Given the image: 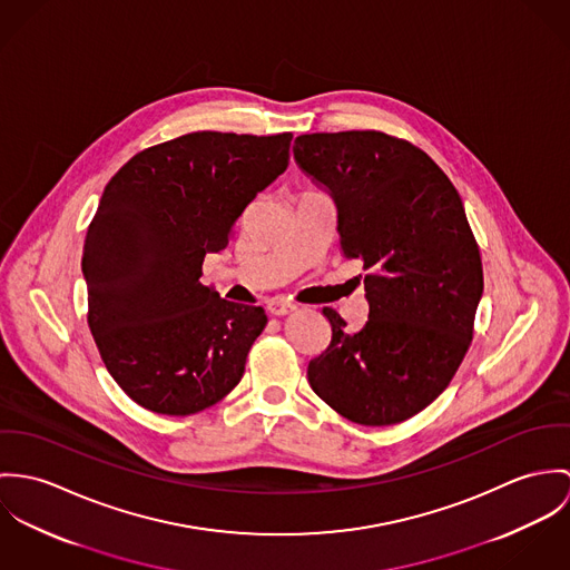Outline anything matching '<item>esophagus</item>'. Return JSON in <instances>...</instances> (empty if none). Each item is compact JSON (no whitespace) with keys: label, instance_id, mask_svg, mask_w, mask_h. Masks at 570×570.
<instances>
[{"label":"esophagus","instance_id":"esophagus-1","mask_svg":"<svg viewBox=\"0 0 570 570\" xmlns=\"http://www.w3.org/2000/svg\"><path fill=\"white\" fill-rule=\"evenodd\" d=\"M266 311H268V315L286 316L295 311V306L284 299H271V302H266Z\"/></svg>","mask_w":570,"mask_h":570}]
</instances>
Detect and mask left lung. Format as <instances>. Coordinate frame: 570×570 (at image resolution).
Masks as SVG:
<instances>
[{
	"label": "left lung",
	"mask_w": 570,
	"mask_h": 570,
	"mask_svg": "<svg viewBox=\"0 0 570 570\" xmlns=\"http://www.w3.org/2000/svg\"><path fill=\"white\" fill-rule=\"evenodd\" d=\"M293 153L336 203L341 254L367 271V323L350 332L323 308L332 341L308 382L350 422L400 424L442 393L472 343L483 266L461 196L424 150L380 130L299 135Z\"/></svg>",
	"instance_id": "8db88e82"
}]
</instances>
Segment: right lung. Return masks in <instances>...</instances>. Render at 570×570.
I'll list each match as a JSON object with an SVG mask.
<instances>
[{"instance_id": "add662e5", "label": "right lung", "mask_w": 570, "mask_h": 570, "mask_svg": "<svg viewBox=\"0 0 570 570\" xmlns=\"http://www.w3.org/2000/svg\"><path fill=\"white\" fill-rule=\"evenodd\" d=\"M291 139L188 132L130 157L102 191L82 247L87 323L139 406L191 415L243 379L266 315L203 286V259L286 170Z\"/></svg>"}]
</instances>
